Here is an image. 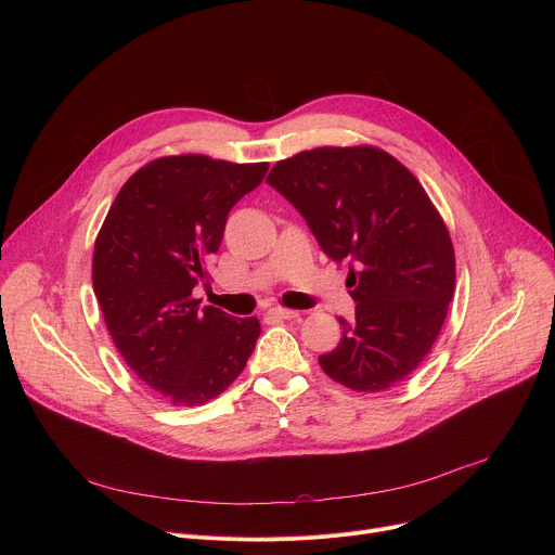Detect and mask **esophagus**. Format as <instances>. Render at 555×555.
<instances>
[{"instance_id": "esophagus-1", "label": "esophagus", "mask_w": 555, "mask_h": 555, "mask_svg": "<svg viewBox=\"0 0 555 555\" xmlns=\"http://www.w3.org/2000/svg\"><path fill=\"white\" fill-rule=\"evenodd\" d=\"M270 315H272V319H279V321H292V319H298V311L285 309V307H272Z\"/></svg>"}]
</instances>
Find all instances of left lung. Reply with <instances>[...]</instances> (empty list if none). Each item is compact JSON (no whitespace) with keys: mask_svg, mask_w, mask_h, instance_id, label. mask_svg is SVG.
<instances>
[{"mask_svg":"<svg viewBox=\"0 0 555 555\" xmlns=\"http://www.w3.org/2000/svg\"><path fill=\"white\" fill-rule=\"evenodd\" d=\"M323 253L349 263L356 321L319 358L338 384L377 392L406 379L435 345L454 294L448 228L417 178L377 146H319L268 180Z\"/></svg>","mask_w":555,"mask_h":555,"instance_id":"8db88e82","label":"left lung"}]
</instances>
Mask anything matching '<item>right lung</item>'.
<instances>
[{
	"label": "right lung",
	"mask_w": 555,
	"mask_h": 555,
	"mask_svg": "<svg viewBox=\"0 0 555 555\" xmlns=\"http://www.w3.org/2000/svg\"><path fill=\"white\" fill-rule=\"evenodd\" d=\"M268 163L167 155L116 195L94 244L92 283L107 332L129 369L176 406L221 395L255 351L261 325L193 298L223 240L230 208Z\"/></svg>",
	"instance_id": "add662e5"
}]
</instances>
